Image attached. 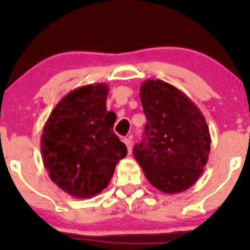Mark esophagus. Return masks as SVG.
I'll use <instances>...</instances> for the list:
<instances>
[{"label":"esophagus","instance_id":"1","mask_svg":"<svg viewBox=\"0 0 250 250\" xmlns=\"http://www.w3.org/2000/svg\"><path fill=\"white\" fill-rule=\"evenodd\" d=\"M123 143L125 144V146H127L128 148V155H130L132 153V148H133V143L130 139H123Z\"/></svg>","mask_w":250,"mask_h":250}]
</instances>
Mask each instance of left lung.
<instances>
[{
	"label": "left lung",
	"instance_id": "obj_1",
	"mask_svg": "<svg viewBox=\"0 0 250 250\" xmlns=\"http://www.w3.org/2000/svg\"><path fill=\"white\" fill-rule=\"evenodd\" d=\"M140 100L147 123L133 153L146 179L165 193L190 188L203 173L210 134L203 113L180 89L161 80H146Z\"/></svg>",
	"mask_w": 250,
	"mask_h": 250
}]
</instances>
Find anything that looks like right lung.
Here are the masks:
<instances>
[{
    "mask_svg": "<svg viewBox=\"0 0 250 250\" xmlns=\"http://www.w3.org/2000/svg\"><path fill=\"white\" fill-rule=\"evenodd\" d=\"M106 83L71 90L57 104L41 135L43 165L53 183L76 198H90L109 185L127 147L113 133Z\"/></svg>",
    "mask_w": 250,
    "mask_h": 250,
    "instance_id": "add662e5",
    "label": "right lung"
}]
</instances>
